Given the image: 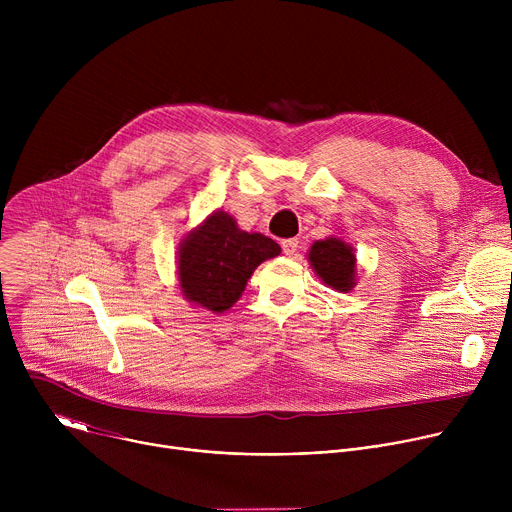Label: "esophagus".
Instances as JSON below:
<instances>
[{
    "instance_id": "obj_1",
    "label": "esophagus",
    "mask_w": 512,
    "mask_h": 512,
    "mask_svg": "<svg viewBox=\"0 0 512 512\" xmlns=\"http://www.w3.org/2000/svg\"><path fill=\"white\" fill-rule=\"evenodd\" d=\"M281 249H283V253H285L287 257L296 255V251H298V239H285V241H281Z\"/></svg>"
}]
</instances>
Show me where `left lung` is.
I'll return each instance as SVG.
<instances>
[{
	"label": "left lung",
	"instance_id": "1",
	"mask_svg": "<svg viewBox=\"0 0 512 512\" xmlns=\"http://www.w3.org/2000/svg\"><path fill=\"white\" fill-rule=\"evenodd\" d=\"M308 261L324 285L348 294L356 285V253L350 243L340 237L316 241L308 251Z\"/></svg>",
	"mask_w": 512,
	"mask_h": 512
}]
</instances>
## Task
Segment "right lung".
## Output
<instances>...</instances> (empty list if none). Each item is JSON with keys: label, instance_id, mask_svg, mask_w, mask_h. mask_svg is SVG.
I'll list each match as a JSON object with an SVG mask.
<instances>
[{"label": "right lung", "instance_id": "obj_1", "mask_svg": "<svg viewBox=\"0 0 512 512\" xmlns=\"http://www.w3.org/2000/svg\"><path fill=\"white\" fill-rule=\"evenodd\" d=\"M281 247L261 235L239 229L235 218L218 208L188 231L178 247V285L194 308L223 314L243 296L253 271Z\"/></svg>", "mask_w": 512, "mask_h": 512}]
</instances>
